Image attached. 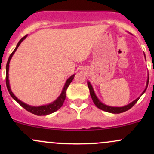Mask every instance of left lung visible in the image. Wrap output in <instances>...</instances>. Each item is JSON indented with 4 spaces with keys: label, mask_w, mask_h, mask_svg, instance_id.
Here are the masks:
<instances>
[{
    "label": "left lung",
    "mask_w": 154,
    "mask_h": 154,
    "mask_svg": "<svg viewBox=\"0 0 154 154\" xmlns=\"http://www.w3.org/2000/svg\"><path fill=\"white\" fill-rule=\"evenodd\" d=\"M144 56H145V58H146L145 54H144ZM148 80H149V77H148V76L147 83H146V88H145L143 92V93H141V95H140V97H138L137 98H136L135 100H133V101L131 102L130 103H129L126 106H122V107L110 106L106 105V104L103 103L99 99H98V97L96 96V95H95V93L94 92V90H93V86H92V85L91 84V82H90L89 81H88V88H89L90 93H91V96L92 99H93V103H95V105L96 106L98 107V109H101V110H103L104 111H106V112L112 113V114H120V113L125 112V111H126L129 110V109H130L132 106H133L134 105H135L136 103H137V101L139 100V98H140L141 95L143 94L145 92H146V89H147L148 85Z\"/></svg>",
    "instance_id": "1"
}]
</instances>
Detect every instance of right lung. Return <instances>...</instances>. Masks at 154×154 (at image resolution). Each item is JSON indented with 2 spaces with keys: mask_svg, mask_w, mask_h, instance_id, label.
Here are the masks:
<instances>
[{
  "mask_svg": "<svg viewBox=\"0 0 154 154\" xmlns=\"http://www.w3.org/2000/svg\"><path fill=\"white\" fill-rule=\"evenodd\" d=\"M26 37H27V35H25V36L23 37V38L21 39L20 40H19V43H17V47L15 48L13 52L11 53V54L10 55L9 58H8V61H7L6 69V87H7V89H8V92H9L12 98H13L16 101H17V103H18L19 105L21 106H22L23 108H24V109H25L26 111H28L29 112L32 113V114H35V115H39V116L48 115V114H52V113L55 112V111L59 110L60 108L62 106L63 102H64L65 98H66V91L67 88H68L69 85L72 81L73 80L74 77H75V75H72L71 77H69L68 79H67L66 82H65L64 86H63V88L62 91H61V93L60 94L59 96L58 97V98L54 100V101L52 102V103L46 104V105L40 106H33L28 105V104L24 103V102H22V100L18 99V98H17V97L15 96V95L14 94L13 92L11 91V90L10 84H9V79H8V70H9V63H10L11 59L12 56H13V55L14 54V53L16 52V51H17V49L18 48L19 45H20L21 43H22V42L24 40V39H26Z\"/></svg>",
  "mask_w": 154,
  "mask_h": 154,
  "instance_id": "1",
  "label": "right lung"
}]
</instances>
